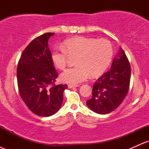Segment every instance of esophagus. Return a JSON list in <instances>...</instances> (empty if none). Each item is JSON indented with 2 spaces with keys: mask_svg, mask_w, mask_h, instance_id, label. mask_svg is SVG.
<instances>
[{
  "mask_svg": "<svg viewBox=\"0 0 149 149\" xmlns=\"http://www.w3.org/2000/svg\"><path fill=\"white\" fill-rule=\"evenodd\" d=\"M79 85H71L69 84L68 85V88H76V87H79Z\"/></svg>",
  "mask_w": 149,
  "mask_h": 149,
  "instance_id": "obj_1",
  "label": "esophagus"
}]
</instances>
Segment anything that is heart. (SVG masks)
Instances as JSON below:
<instances>
[{
  "mask_svg": "<svg viewBox=\"0 0 149 149\" xmlns=\"http://www.w3.org/2000/svg\"><path fill=\"white\" fill-rule=\"evenodd\" d=\"M113 49L107 39L76 36L63 42L62 48L57 47L51 53L53 64L59 69H64L69 57H76V66L65 70L60 78L65 83L78 84L91 75L102 74L111 61Z\"/></svg>",
  "mask_w": 149,
  "mask_h": 149,
  "instance_id": "1",
  "label": "heart"
}]
</instances>
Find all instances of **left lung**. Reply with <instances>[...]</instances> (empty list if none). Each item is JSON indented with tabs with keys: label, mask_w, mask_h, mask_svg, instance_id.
<instances>
[{
	"label": "left lung",
	"mask_w": 149,
	"mask_h": 149,
	"mask_svg": "<svg viewBox=\"0 0 149 149\" xmlns=\"http://www.w3.org/2000/svg\"><path fill=\"white\" fill-rule=\"evenodd\" d=\"M131 68L123 49H120L114 58L111 69L95 83L92 97L87 106L99 114L112 112L120 105L127 96L130 88Z\"/></svg>",
	"instance_id": "8db88e82"
}]
</instances>
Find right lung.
I'll list each match as a JSON object with an SVG mask.
<instances>
[{
  "label": "right lung",
  "instance_id": "add662e5",
  "mask_svg": "<svg viewBox=\"0 0 149 149\" xmlns=\"http://www.w3.org/2000/svg\"><path fill=\"white\" fill-rule=\"evenodd\" d=\"M54 33L36 38L22 52L17 69L19 95L36 115L48 117L59 110L67 85L54 84L58 73L54 69L48 39Z\"/></svg>",
  "mask_w": 149,
  "mask_h": 149
}]
</instances>
